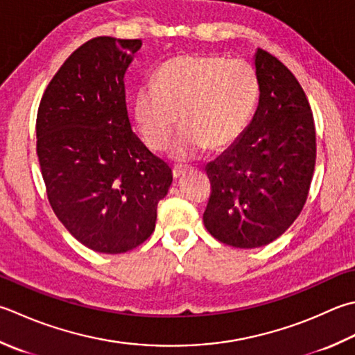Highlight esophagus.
<instances>
[{
    "mask_svg": "<svg viewBox=\"0 0 355 355\" xmlns=\"http://www.w3.org/2000/svg\"><path fill=\"white\" fill-rule=\"evenodd\" d=\"M186 171L187 169L183 168V166H173V168H172V175H173V178L177 180V178L182 177Z\"/></svg>",
    "mask_w": 355,
    "mask_h": 355,
    "instance_id": "esophagus-1",
    "label": "esophagus"
}]
</instances>
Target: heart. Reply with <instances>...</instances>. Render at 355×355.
<instances>
[{
    "mask_svg": "<svg viewBox=\"0 0 355 355\" xmlns=\"http://www.w3.org/2000/svg\"><path fill=\"white\" fill-rule=\"evenodd\" d=\"M260 95L255 67L241 58L183 55L163 62L154 87L138 89L134 114L144 143L152 150L168 148L178 118L182 132L173 157L187 159L206 146H231L251 121Z\"/></svg>",
    "mask_w": 355,
    "mask_h": 355,
    "instance_id": "1",
    "label": "heart"
}]
</instances>
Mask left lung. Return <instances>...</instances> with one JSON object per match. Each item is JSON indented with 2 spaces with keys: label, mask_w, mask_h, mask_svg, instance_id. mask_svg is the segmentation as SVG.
<instances>
[{
  "label": "left lung",
  "mask_w": 355,
  "mask_h": 355,
  "mask_svg": "<svg viewBox=\"0 0 355 355\" xmlns=\"http://www.w3.org/2000/svg\"><path fill=\"white\" fill-rule=\"evenodd\" d=\"M259 106L241 137L206 166L205 226L225 245L251 249L279 239L306 203L315 166V124L294 73L259 49Z\"/></svg>",
  "instance_id": "obj_1"
}]
</instances>
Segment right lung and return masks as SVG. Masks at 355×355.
Here are the masks:
<instances>
[{
	"label": "right lung",
	"instance_id": "obj_1",
	"mask_svg": "<svg viewBox=\"0 0 355 355\" xmlns=\"http://www.w3.org/2000/svg\"><path fill=\"white\" fill-rule=\"evenodd\" d=\"M141 40L96 37L69 57L46 87L37 154L47 200L89 249L121 254L155 229L172 171L130 129L124 73Z\"/></svg>",
	"mask_w": 355,
	"mask_h": 355
}]
</instances>
